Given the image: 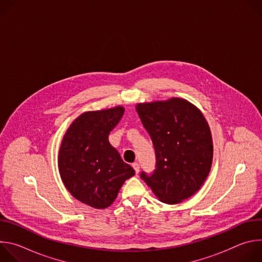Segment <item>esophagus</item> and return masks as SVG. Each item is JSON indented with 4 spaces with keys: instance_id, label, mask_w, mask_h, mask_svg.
Masks as SVG:
<instances>
[{
    "instance_id": "obj_1",
    "label": "esophagus",
    "mask_w": 262,
    "mask_h": 262,
    "mask_svg": "<svg viewBox=\"0 0 262 262\" xmlns=\"http://www.w3.org/2000/svg\"><path fill=\"white\" fill-rule=\"evenodd\" d=\"M133 168L135 169L136 173L138 174V173H139V171H140V165H139L138 163H134V164H133Z\"/></svg>"
}]
</instances>
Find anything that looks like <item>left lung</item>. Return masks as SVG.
<instances>
[{"mask_svg": "<svg viewBox=\"0 0 262 262\" xmlns=\"http://www.w3.org/2000/svg\"><path fill=\"white\" fill-rule=\"evenodd\" d=\"M136 110L156 150V170L141 178L164 203L193 196L209 174L213 146L201 111L185 99L138 103Z\"/></svg>", "mask_w": 262, "mask_h": 262, "instance_id": "1", "label": "left lung"}]
</instances>
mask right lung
<instances>
[{
    "instance_id": "add662e5",
    "label": "right lung",
    "mask_w": 262,
    "mask_h": 262,
    "mask_svg": "<svg viewBox=\"0 0 262 262\" xmlns=\"http://www.w3.org/2000/svg\"><path fill=\"white\" fill-rule=\"evenodd\" d=\"M124 113L123 106L86 112L66 130L59 150L58 167L69 193L94 208H106L116 199L135 170L124 163L108 142Z\"/></svg>"
}]
</instances>
